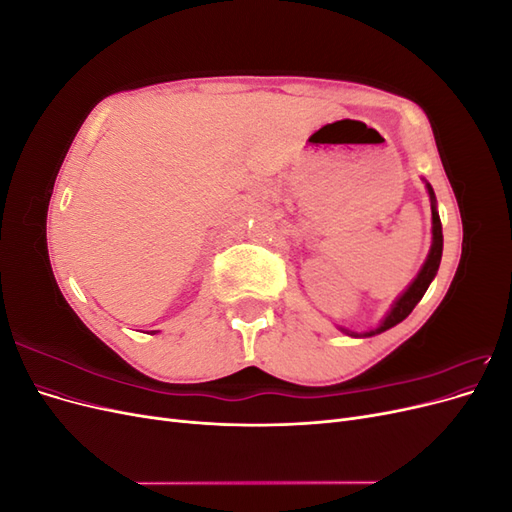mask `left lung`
Wrapping results in <instances>:
<instances>
[{"label":"left lung","mask_w":512,"mask_h":512,"mask_svg":"<svg viewBox=\"0 0 512 512\" xmlns=\"http://www.w3.org/2000/svg\"><path fill=\"white\" fill-rule=\"evenodd\" d=\"M425 188H427V194H429V200H431V247H429V254L423 262L421 271H418V275L410 282V286L393 301L391 309L386 312V316L380 320L376 329L365 331V333H354V331H348L344 327H337L342 333H346L350 337H371V335L389 331L391 327H395V324H399L401 320H406L410 316V312L416 307V303L423 299V294L427 292L429 284L433 282V277H436V273L440 269V260H442L444 237H442V222H440V213H438L436 194H433V188L427 181H425Z\"/></svg>","instance_id":"1"}]
</instances>
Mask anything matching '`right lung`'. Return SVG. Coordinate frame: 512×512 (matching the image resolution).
Returning <instances> with one entry per match:
<instances>
[{
	"mask_svg": "<svg viewBox=\"0 0 512 512\" xmlns=\"http://www.w3.org/2000/svg\"><path fill=\"white\" fill-rule=\"evenodd\" d=\"M151 333H158V331H151Z\"/></svg>",
	"mask_w": 512,
	"mask_h": 512,
	"instance_id": "1",
	"label": "right lung"
}]
</instances>
